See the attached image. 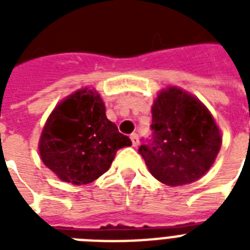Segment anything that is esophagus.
<instances>
[{
	"label": "esophagus",
	"instance_id": "esophagus-1",
	"mask_svg": "<svg viewBox=\"0 0 250 250\" xmlns=\"http://www.w3.org/2000/svg\"><path fill=\"white\" fill-rule=\"evenodd\" d=\"M129 139L132 141L133 146H137V145H139V135H137V133H132V135L129 136Z\"/></svg>",
	"mask_w": 250,
	"mask_h": 250
}]
</instances>
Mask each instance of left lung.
Listing matches in <instances>:
<instances>
[{"label":"left lung","mask_w":250,"mask_h":250,"mask_svg":"<svg viewBox=\"0 0 250 250\" xmlns=\"http://www.w3.org/2000/svg\"><path fill=\"white\" fill-rule=\"evenodd\" d=\"M150 128L152 137L140 145L139 153L153 176L167 186L196 182L221 149V132L209 110L174 86L154 101Z\"/></svg>","instance_id":"1"}]
</instances>
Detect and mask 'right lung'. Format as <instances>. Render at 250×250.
Segmentation results:
<instances>
[{
	"label": "right lung",
	"instance_id": "right-lung-1",
	"mask_svg": "<svg viewBox=\"0 0 250 250\" xmlns=\"http://www.w3.org/2000/svg\"><path fill=\"white\" fill-rule=\"evenodd\" d=\"M132 145L106 118L97 92L80 89L57 106L46 121L39 150L45 166L63 182L88 184L109 170L115 153Z\"/></svg>",
	"mask_w": 250,
	"mask_h": 250
}]
</instances>
